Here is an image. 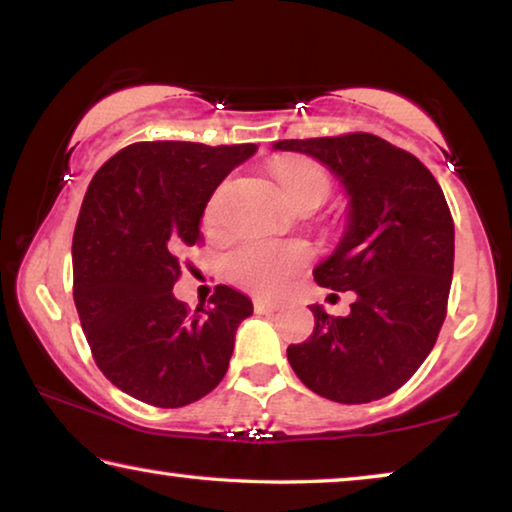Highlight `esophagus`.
Masks as SVG:
<instances>
[{
    "label": "esophagus",
    "mask_w": 512,
    "mask_h": 512,
    "mask_svg": "<svg viewBox=\"0 0 512 512\" xmlns=\"http://www.w3.org/2000/svg\"><path fill=\"white\" fill-rule=\"evenodd\" d=\"M275 309H277V305H275V302H271V300H262V298L255 300V311H257V314H271V311H275Z\"/></svg>",
    "instance_id": "obj_1"
}]
</instances>
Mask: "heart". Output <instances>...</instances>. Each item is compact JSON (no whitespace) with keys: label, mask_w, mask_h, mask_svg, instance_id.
Instances as JSON below:
<instances>
[{"label":"heart","mask_w":512,"mask_h":512,"mask_svg":"<svg viewBox=\"0 0 512 512\" xmlns=\"http://www.w3.org/2000/svg\"><path fill=\"white\" fill-rule=\"evenodd\" d=\"M275 180L289 203L314 201L323 203L329 194V176L320 164L305 158L282 160L275 167ZM223 189L216 192L210 203V216L219 212ZM309 262L307 246L298 241L289 244H244L228 257V271L237 282L259 291L282 287L289 277Z\"/></svg>","instance_id":"obj_1"}]
</instances>
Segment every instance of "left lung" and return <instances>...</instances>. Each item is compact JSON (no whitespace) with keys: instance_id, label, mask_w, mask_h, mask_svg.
I'll return each mask as SVG.
<instances>
[{"instance_id":"obj_1","label":"left lung","mask_w":512,"mask_h":512,"mask_svg":"<svg viewBox=\"0 0 512 512\" xmlns=\"http://www.w3.org/2000/svg\"><path fill=\"white\" fill-rule=\"evenodd\" d=\"M273 151L309 155L341 183L348 221L314 280L357 293L348 316L309 307L314 332L287 348L291 368L332 402L381 400L411 379L443 327L454 273L443 189L415 155L370 133L282 140Z\"/></svg>"}]
</instances>
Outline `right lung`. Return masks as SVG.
I'll return each mask as SVG.
<instances>
[{
  "label": "right lung",
  "mask_w": 512,
  "mask_h": 512,
  "mask_svg": "<svg viewBox=\"0 0 512 512\" xmlns=\"http://www.w3.org/2000/svg\"><path fill=\"white\" fill-rule=\"evenodd\" d=\"M255 144L137 142L94 173L74 230V302L99 370L135 400L178 409L214 391L253 302L216 287L194 314L173 296L214 189Z\"/></svg>",
  "instance_id": "obj_1"
}]
</instances>
